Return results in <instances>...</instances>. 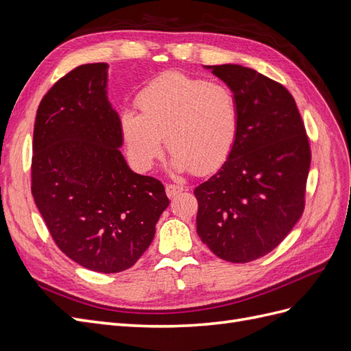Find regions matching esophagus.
<instances>
[{
  "label": "esophagus",
  "mask_w": 351,
  "mask_h": 351,
  "mask_svg": "<svg viewBox=\"0 0 351 351\" xmlns=\"http://www.w3.org/2000/svg\"><path fill=\"white\" fill-rule=\"evenodd\" d=\"M184 192V187L183 186H177V184H167L165 186V193L168 197H174L178 193Z\"/></svg>",
  "instance_id": "esophagus-1"
}]
</instances>
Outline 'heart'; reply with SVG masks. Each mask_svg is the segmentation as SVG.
Listing matches in <instances>:
<instances>
[{
  "instance_id": "obj_1",
  "label": "heart",
  "mask_w": 351,
  "mask_h": 351,
  "mask_svg": "<svg viewBox=\"0 0 351 351\" xmlns=\"http://www.w3.org/2000/svg\"><path fill=\"white\" fill-rule=\"evenodd\" d=\"M136 102L141 112L120 115L121 137L136 167H152L165 136L177 171H215L234 149L240 111L226 84L169 71L147 84Z\"/></svg>"
}]
</instances>
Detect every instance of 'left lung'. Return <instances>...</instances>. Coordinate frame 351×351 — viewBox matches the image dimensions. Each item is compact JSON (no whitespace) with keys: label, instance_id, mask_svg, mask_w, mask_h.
<instances>
[{"label":"left lung","instance_id":"obj_1","mask_svg":"<svg viewBox=\"0 0 351 351\" xmlns=\"http://www.w3.org/2000/svg\"><path fill=\"white\" fill-rule=\"evenodd\" d=\"M236 93L234 149L195 189L196 231L218 258L246 263L274 250L304 209L311 147L291 93L256 70L205 66Z\"/></svg>","mask_w":351,"mask_h":351}]
</instances>
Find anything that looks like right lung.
Instances as JSON below:
<instances>
[{
  "instance_id": "add662e5",
  "label": "right lung",
  "mask_w": 351,
  "mask_h": 351,
  "mask_svg": "<svg viewBox=\"0 0 351 351\" xmlns=\"http://www.w3.org/2000/svg\"><path fill=\"white\" fill-rule=\"evenodd\" d=\"M108 64H83L42 98L34 129L32 195L60 250L102 274L133 267L169 200L161 182L132 171Z\"/></svg>"
}]
</instances>
